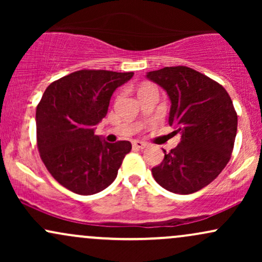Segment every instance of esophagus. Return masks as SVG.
<instances>
[{"label": "esophagus", "mask_w": 262, "mask_h": 262, "mask_svg": "<svg viewBox=\"0 0 262 262\" xmlns=\"http://www.w3.org/2000/svg\"><path fill=\"white\" fill-rule=\"evenodd\" d=\"M133 146L135 149H145V148H148V144L144 143V141L135 140V141H133Z\"/></svg>", "instance_id": "obj_1"}]
</instances>
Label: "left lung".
<instances>
[{
	"label": "left lung",
	"instance_id": "obj_1",
	"mask_svg": "<svg viewBox=\"0 0 262 262\" xmlns=\"http://www.w3.org/2000/svg\"><path fill=\"white\" fill-rule=\"evenodd\" d=\"M149 80L169 95V124L181 141L152 167L155 181L167 191L189 194L209 185L227 166L235 141L237 116L230 96L217 81L187 66L150 71Z\"/></svg>",
	"mask_w": 262,
	"mask_h": 262
}]
</instances>
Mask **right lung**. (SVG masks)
<instances>
[{
  "instance_id": "obj_1",
  "label": "right lung",
  "mask_w": 262,
  "mask_h": 262,
  "mask_svg": "<svg viewBox=\"0 0 262 262\" xmlns=\"http://www.w3.org/2000/svg\"><path fill=\"white\" fill-rule=\"evenodd\" d=\"M134 73L75 71L47 87L37 106V145L50 175L74 193L90 196L116 180L132 150L127 140L107 143L95 135L114 90Z\"/></svg>"
}]
</instances>
